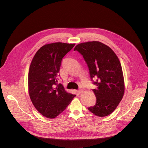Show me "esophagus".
Masks as SVG:
<instances>
[{"label":"esophagus","instance_id":"obj_1","mask_svg":"<svg viewBox=\"0 0 148 148\" xmlns=\"http://www.w3.org/2000/svg\"><path fill=\"white\" fill-rule=\"evenodd\" d=\"M82 92H83V90H82V89H79V90H78V92L79 94H81V93H82Z\"/></svg>","mask_w":148,"mask_h":148}]
</instances>
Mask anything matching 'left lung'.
<instances>
[{
    "label": "left lung",
    "instance_id": "left-lung-1",
    "mask_svg": "<svg viewBox=\"0 0 148 148\" xmlns=\"http://www.w3.org/2000/svg\"><path fill=\"white\" fill-rule=\"evenodd\" d=\"M84 57L89 69L91 79L97 86L92 91L96 103L88 110L99 117L111 114L122 100L125 84L121 62L114 51L101 42L92 41L77 45L74 51Z\"/></svg>",
    "mask_w": 148,
    "mask_h": 148
}]
</instances>
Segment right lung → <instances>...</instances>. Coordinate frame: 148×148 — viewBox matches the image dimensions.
<instances>
[{
	"label": "right lung",
	"instance_id": "obj_1",
	"mask_svg": "<svg viewBox=\"0 0 148 148\" xmlns=\"http://www.w3.org/2000/svg\"><path fill=\"white\" fill-rule=\"evenodd\" d=\"M74 46L61 42L45 45L38 50L31 62L29 96L36 109L46 118L53 119L59 115L76 96L57 84L61 60Z\"/></svg>",
	"mask_w": 148,
	"mask_h": 148
}]
</instances>
